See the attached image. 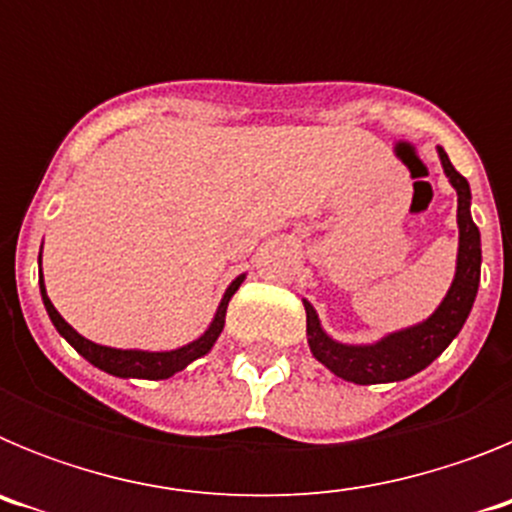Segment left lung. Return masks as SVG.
<instances>
[{
  "mask_svg": "<svg viewBox=\"0 0 512 512\" xmlns=\"http://www.w3.org/2000/svg\"><path fill=\"white\" fill-rule=\"evenodd\" d=\"M443 174L449 176L456 189V225H459V251H456V271L449 292L433 315L410 328L387 333L374 343H341L330 338L320 325L318 312L307 300H302L307 312V343L312 356L328 366L336 377L354 384H387L400 382L423 372L425 366L446 351L472 312L474 297L479 289V269H482V241L479 228L472 220V192L469 182L451 166L449 156L438 146Z\"/></svg>",
  "mask_w": 512,
  "mask_h": 512,
  "instance_id": "obj_1",
  "label": "left lung"
}]
</instances>
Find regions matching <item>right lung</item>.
<instances>
[{
  "instance_id": "1",
  "label": "right lung",
  "mask_w": 512,
  "mask_h": 512,
  "mask_svg": "<svg viewBox=\"0 0 512 512\" xmlns=\"http://www.w3.org/2000/svg\"><path fill=\"white\" fill-rule=\"evenodd\" d=\"M40 256H43V248H40ZM40 264V259H38ZM246 274L241 277H235L230 282V287L225 289L223 300L217 305L215 310V318L212 323L207 325V330L202 333L200 338H194L189 341L187 346H179L174 351H143V348H112V346H99V343L89 341L84 338L81 333H76L66 320L61 318V312L53 307L51 297L45 292V282H43V269H40V297H43V305L48 310V318L51 323L56 325V330L61 333L71 346L79 351L89 364H94L97 369L102 372L112 374V377H120V379H169L174 377L176 372H182L187 369L192 361L202 359L205 354H210V348L215 346V341L220 338L223 333V325H225V312H228V302L230 297L235 295V289L241 287Z\"/></svg>"
}]
</instances>
